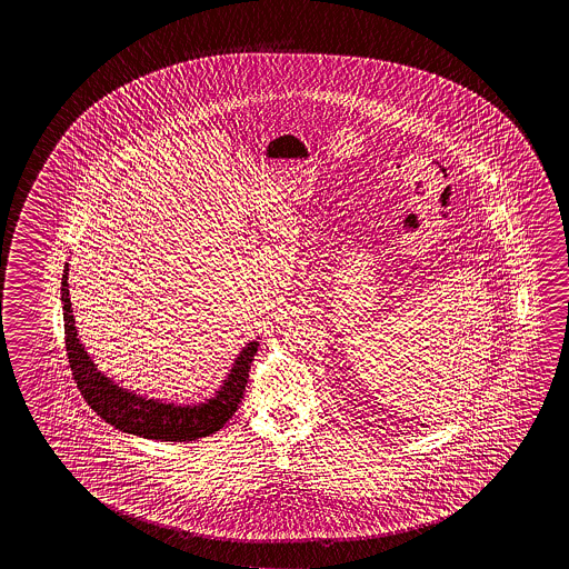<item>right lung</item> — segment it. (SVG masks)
<instances>
[{"mask_svg": "<svg viewBox=\"0 0 569 569\" xmlns=\"http://www.w3.org/2000/svg\"><path fill=\"white\" fill-rule=\"evenodd\" d=\"M69 263L61 278V303L66 323L67 359L76 377L77 387L91 409L114 429L134 437L152 440H196L210 437L222 429L243 399L248 373L258 351V341H250L236 357L230 373L214 397L200 405H174L147 399L129 389H122L101 373L93 359L84 351L77 337L76 319L69 299Z\"/></svg>", "mask_w": 569, "mask_h": 569, "instance_id": "add662e5", "label": "right lung"}]
</instances>
